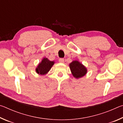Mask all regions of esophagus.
<instances>
[{"label":"esophagus","instance_id":"obj_1","mask_svg":"<svg viewBox=\"0 0 123 123\" xmlns=\"http://www.w3.org/2000/svg\"><path fill=\"white\" fill-rule=\"evenodd\" d=\"M59 62H60V63H64V59H63V58H60V59H59Z\"/></svg>","mask_w":123,"mask_h":123}]
</instances>
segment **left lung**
<instances>
[{"label": "left lung", "instance_id": "8db88e82", "mask_svg": "<svg viewBox=\"0 0 123 123\" xmlns=\"http://www.w3.org/2000/svg\"><path fill=\"white\" fill-rule=\"evenodd\" d=\"M69 67L73 75L76 79L84 76L87 73V68L78 61H73L69 64Z\"/></svg>", "mask_w": 123, "mask_h": 123}]
</instances>
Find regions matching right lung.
<instances>
[{"instance_id":"1","label":"right lung","mask_w":123,"mask_h":123,"mask_svg":"<svg viewBox=\"0 0 123 123\" xmlns=\"http://www.w3.org/2000/svg\"><path fill=\"white\" fill-rule=\"evenodd\" d=\"M54 63H55L54 61H49L47 58H43L41 62L37 66L36 72L37 74L40 75L46 74L50 70Z\"/></svg>"}]
</instances>
